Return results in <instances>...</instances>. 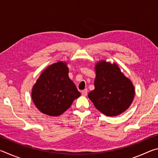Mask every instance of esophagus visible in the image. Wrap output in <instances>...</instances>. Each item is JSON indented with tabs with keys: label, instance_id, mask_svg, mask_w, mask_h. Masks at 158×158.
<instances>
[{
	"label": "esophagus",
	"instance_id": "1",
	"mask_svg": "<svg viewBox=\"0 0 158 158\" xmlns=\"http://www.w3.org/2000/svg\"><path fill=\"white\" fill-rule=\"evenodd\" d=\"M88 94V90L87 89H84V90L81 91V95L83 96H86Z\"/></svg>",
	"mask_w": 158,
	"mask_h": 158
}]
</instances>
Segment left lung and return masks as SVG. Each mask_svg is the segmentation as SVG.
Here are the masks:
<instances>
[{
  "label": "left lung",
  "mask_w": 158,
  "mask_h": 158,
  "mask_svg": "<svg viewBox=\"0 0 158 158\" xmlns=\"http://www.w3.org/2000/svg\"><path fill=\"white\" fill-rule=\"evenodd\" d=\"M95 89L88 97L101 113L116 116L130 107L135 98L132 82L125 76L116 63L105 60L95 63Z\"/></svg>",
  "instance_id": "1"
}]
</instances>
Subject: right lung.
I'll return each instance as SVG.
<instances>
[{
	"instance_id": "add662e5",
	"label": "right lung",
	"mask_w": 158,
	"mask_h": 158,
	"mask_svg": "<svg viewBox=\"0 0 158 158\" xmlns=\"http://www.w3.org/2000/svg\"><path fill=\"white\" fill-rule=\"evenodd\" d=\"M68 73V63L59 61L48 66L37 79L31 97L42 113L50 116H60L81 95Z\"/></svg>"
}]
</instances>
